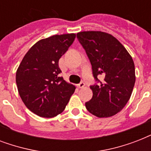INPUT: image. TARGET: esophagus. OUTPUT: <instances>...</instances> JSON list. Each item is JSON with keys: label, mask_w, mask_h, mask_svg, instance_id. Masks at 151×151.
Segmentation results:
<instances>
[{"label": "esophagus", "mask_w": 151, "mask_h": 151, "mask_svg": "<svg viewBox=\"0 0 151 151\" xmlns=\"http://www.w3.org/2000/svg\"><path fill=\"white\" fill-rule=\"evenodd\" d=\"M85 86V84L83 81H81V83H79L78 85V88H84Z\"/></svg>", "instance_id": "34e87169"}]
</instances>
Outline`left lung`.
Returning <instances> with one entry per match:
<instances>
[{"label": "left lung", "instance_id": "1", "mask_svg": "<svg viewBox=\"0 0 151 151\" xmlns=\"http://www.w3.org/2000/svg\"><path fill=\"white\" fill-rule=\"evenodd\" d=\"M77 38L89 59L97 82L90 86L93 96L85 103L86 109L98 117H111L131 97L136 81L132 58L114 37L104 32H80ZM99 76L103 80H99Z\"/></svg>", "mask_w": 151, "mask_h": 151}]
</instances>
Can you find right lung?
<instances>
[{"instance_id":"right-lung-1","label":"right lung","mask_w":151,"mask_h":151,"mask_svg":"<svg viewBox=\"0 0 151 151\" xmlns=\"http://www.w3.org/2000/svg\"><path fill=\"white\" fill-rule=\"evenodd\" d=\"M76 37L74 34L54 35L37 41L23 57L16 85L22 102L35 114L53 117L61 114L75 91L59 73V60Z\"/></svg>"}]
</instances>
